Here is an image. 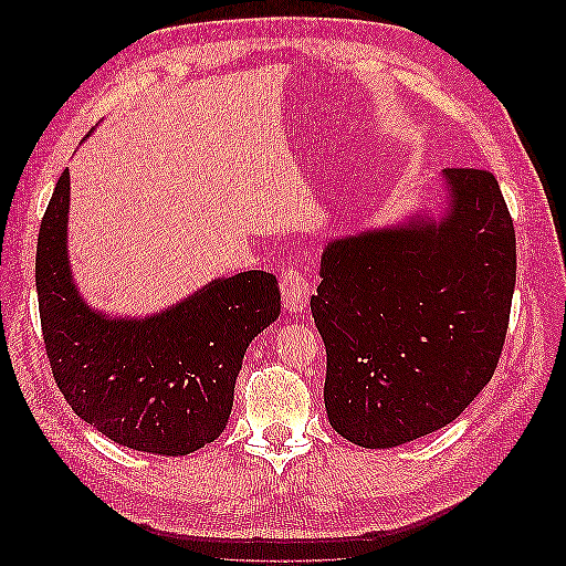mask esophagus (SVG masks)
Instances as JSON below:
<instances>
[{"mask_svg": "<svg viewBox=\"0 0 566 566\" xmlns=\"http://www.w3.org/2000/svg\"><path fill=\"white\" fill-rule=\"evenodd\" d=\"M281 295H283V306L290 314L304 312L312 297V283L306 279V273H302L300 269H283Z\"/></svg>", "mask_w": 566, "mask_h": 566, "instance_id": "1", "label": "esophagus"}]
</instances>
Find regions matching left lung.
Listing matches in <instances>:
<instances>
[{
  "mask_svg": "<svg viewBox=\"0 0 566 566\" xmlns=\"http://www.w3.org/2000/svg\"><path fill=\"white\" fill-rule=\"evenodd\" d=\"M443 210L342 235L321 254L312 316L333 430L394 449L453 422L499 366L515 229L486 169H443Z\"/></svg>",
  "mask_w": 566,
  "mask_h": 566,
  "instance_id": "obj_1",
  "label": "left lung"
}]
</instances>
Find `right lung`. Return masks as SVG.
<instances>
[{
  "label": "right lung",
  "instance_id": "obj_1",
  "mask_svg": "<svg viewBox=\"0 0 566 566\" xmlns=\"http://www.w3.org/2000/svg\"><path fill=\"white\" fill-rule=\"evenodd\" d=\"M71 172L38 238L35 281L51 373L75 413L127 449L186 455L229 422L250 342L281 314L273 273L219 276L150 316H111L80 295L67 256Z\"/></svg>",
  "mask_w": 566,
  "mask_h": 566
}]
</instances>
